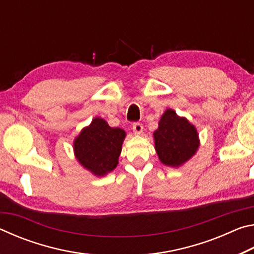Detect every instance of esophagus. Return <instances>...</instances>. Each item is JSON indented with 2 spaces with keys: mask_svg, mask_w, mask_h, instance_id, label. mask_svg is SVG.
Returning <instances> with one entry per match:
<instances>
[{
  "mask_svg": "<svg viewBox=\"0 0 254 254\" xmlns=\"http://www.w3.org/2000/svg\"><path fill=\"white\" fill-rule=\"evenodd\" d=\"M132 130H133V132H134V134H141V133H142V131H143V126L139 122L133 123Z\"/></svg>",
  "mask_w": 254,
  "mask_h": 254,
  "instance_id": "34e87169",
  "label": "esophagus"
}]
</instances>
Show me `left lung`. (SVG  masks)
<instances>
[{"instance_id": "obj_1", "label": "left lung", "mask_w": 254, "mask_h": 254, "mask_svg": "<svg viewBox=\"0 0 254 254\" xmlns=\"http://www.w3.org/2000/svg\"><path fill=\"white\" fill-rule=\"evenodd\" d=\"M153 137L159 160L174 168L188 161L199 147L196 127L171 109L162 114Z\"/></svg>"}]
</instances>
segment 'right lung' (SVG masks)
<instances>
[{
    "label": "right lung",
    "instance_id": "right-lung-1",
    "mask_svg": "<svg viewBox=\"0 0 254 254\" xmlns=\"http://www.w3.org/2000/svg\"><path fill=\"white\" fill-rule=\"evenodd\" d=\"M126 131L111 127L105 120L94 118L74 140V152L81 166L97 177L113 171L119 163Z\"/></svg>",
    "mask_w": 254,
    "mask_h": 254
}]
</instances>
